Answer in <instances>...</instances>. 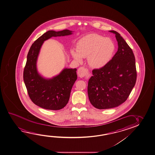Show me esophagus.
I'll return each instance as SVG.
<instances>
[{
    "mask_svg": "<svg viewBox=\"0 0 155 155\" xmlns=\"http://www.w3.org/2000/svg\"><path fill=\"white\" fill-rule=\"evenodd\" d=\"M87 71V69L84 67H81L78 69V75L79 77L83 78L85 76Z\"/></svg>",
    "mask_w": 155,
    "mask_h": 155,
    "instance_id": "34e87169",
    "label": "esophagus"
}]
</instances>
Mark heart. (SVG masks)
Masks as SVG:
<instances>
[{
  "label": "heart",
  "instance_id": "heart-1",
  "mask_svg": "<svg viewBox=\"0 0 155 155\" xmlns=\"http://www.w3.org/2000/svg\"><path fill=\"white\" fill-rule=\"evenodd\" d=\"M115 50V45L109 38L97 34H89L78 41L77 50L72 49L71 54L81 63L83 58L87 57L88 62L92 67L101 68L110 61Z\"/></svg>",
  "mask_w": 155,
  "mask_h": 155
}]
</instances>
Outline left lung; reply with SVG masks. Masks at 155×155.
<instances>
[{
	"label": "left lung",
	"mask_w": 155,
	"mask_h": 155,
	"mask_svg": "<svg viewBox=\"0 0 155 155\" xmlns=\"http://www.w3.org/2000/svg\"><path fill=\"white\" fill-rule=\"evenodd\" d=\"M118 51L106 65L92 71L87 92L95 108L106 109L120 105L127 99L137 81L135 59L132 49L114 30Z\"/></svg>",
	"instance_id": "obj_1"
}]
</instances>
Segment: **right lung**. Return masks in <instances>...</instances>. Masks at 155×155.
Segmentation results:
<instances>
[{
	"instance_id": "add662e5",
	"label": "right lung",
	"mask_w": 155,
	"mask_h": 155,
	"mask_svg": "<svg viewBox=\"0 0 155 155\" xmlns=\"http://www.w3.org/2000/svg\"><path fill=\"white\" fill-rule=\"evenodd\" d=\"M72 34L64 30H49L35 41L27 55L23 71V80L30 99L37 106L47 110H58L64 108L69 100L72 87L77 78L76 69H64L53 78L46 79L39 74L36 62L41 45L52 37Z\"/></svg>"
}]
</instances>
